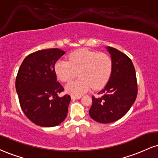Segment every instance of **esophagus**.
<instances>
[{
	"instance_id": "esophagus-1",
	"label": "esophagus",
	"mask_w": 158,
	"mask_h": 158,
	"mask_svg": "<svg viewBox=\"0 0 158 158\" xmlns=\"http://www.w3.org/2000/svg\"><path fill=\"white\" fill-rule=\"evenodd\" d=\"M81 96H73V95L71 96L72 99H79V98H81Z\"/></svg>"
}]
</instances>
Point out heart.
I'll use <instances>...</instances> for the list:
<instances>
[{
    "mask_svg": "<svg viewBox=\"0 0 158 158\" xmlns=\"http://www.w3.org/2000/svg\"><path fill=\"white\" fill-rule=\"evenodd\" d=\"M54 71L60 81L68 82L78 75L79 78L66 85V91L73 96H81L91 87L99 89L109 81L113 71V62L105 53L80 48L68 56V61L59 60Z\"/></svg>",
    "mask_w": 158,
    "mask_h": 158,
    "instance_id": "b5f03b06",
    "label": "heart"
}]
</instances>
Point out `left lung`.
Masks as SVG:
<instances>
[{"label": "left lung", "instance_id": "1", "mask_svg": "<svg viewBox=\"0 0 158 158\" xmlns=\"http://www.w3.org/2000/svg\"><path fill=\"white\" fill-rule=\"evenodd\" d=\"M111 56L113 71L107 84L92 97L89 114L94 121L102 123L114 122L130 110L136 99L138 85L135 70L126 54L117 49L106 48Z\"/></svg>", "mask_w": 158, "mask_h": 158}]
</instances>
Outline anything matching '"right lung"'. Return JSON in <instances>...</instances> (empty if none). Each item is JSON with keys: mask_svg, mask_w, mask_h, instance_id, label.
<instances>
[{"mask_svg": "<svg viewBox=\"0 0 158 158\" xmlns=\"http://www.w3.org/2000/svg\"><path fill=\"white\" fill-rule=\"evenodd\" d=\"M65 54L58 48L37 51L23 61L15 81L20 107L26 117L40 127L57 126L65 119L71 96L56 81L54 65Z\"/></svg>", "mask_w": 158, "mask_h": 158, "instance_id": "add662e5", "label": "right lung"}]
</instances>
